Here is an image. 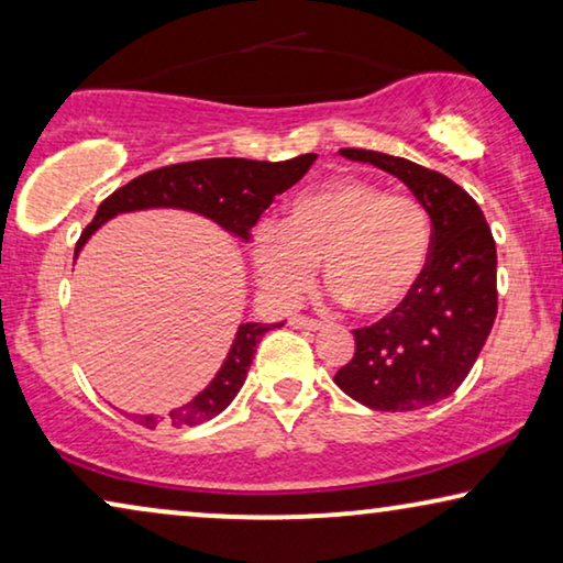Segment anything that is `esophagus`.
<instances>
[{"mask_svg": "<svg viewBox=\"0 0 563 563\" xmlns=\"http://www.w3.org/2000/svg\"><path fill=\"white\" fill-rule=\"evenodd\" d=\"M291 325L299 328V330H320L322 322L320 320H312V318H305V314H295V318L289 320Z\"/></svg>", "mask_w": 563, "mask_h": 563, "instance_id": "1", "label": "esophagus"}]
</instances>
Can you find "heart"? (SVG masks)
<instances>
[{
    "label": "heart",
    "mask_w": 563,
    "mask_h": 563,
    "mask_svg": "<svg viewBox=\"0 0 563 563\" xmlns=\"http://www.w3.org/2000/svg\"><path fill=\"white\" fill-rule=\"evenodd\" d=\"M430 218L418 199L366 179H330L289 205L284 222H261L251 256L261 284L295 305L318 276L364 318H384L415 295L430 258Z\"/></svg>",
    "instance_id": "1"
}]
</instances>
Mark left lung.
Returning <instances> with one entry per match:
<instances>
[{"label": "left lung", "mask_w": 563, "mask_h": 563, "mask_svg": "<svg viewBox=\"0 0 563 563\" xmlns=\"http://www.w3.org/2000/svg\"><path fill=\"white\" fill-rule=\"evenodd\" d=\"M407 184L433 222L430 258L415 295L368 328L335 384L382 412H410L453 395L472 372L497 318V249L479 205L449 176L412 161L341 148Z\"/></svg>", "instance_id": "left-lung-1"}]
</instances>
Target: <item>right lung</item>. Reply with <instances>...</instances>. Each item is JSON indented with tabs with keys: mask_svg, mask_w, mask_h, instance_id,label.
Here are the masks:
<instances>
[{
	"mask_svg": "<svg viewBox=\"0 0 563 563\" xmlns=\"http://www.w3.org/2000/svg\"><path fill=\"white\" fill-rule=\"evenodd\" d=\"M314 153L289 158V161H249V158H202L187 161V164H174L156 168L137 179L128 181L125 187L112 191L110 197L99 205L95 220L84 230L79 243H76L74 258L79 256L81 245L89 235L120 212L151 210V207H179L205 214L243 241L251 238V228L256 225L261 214L274 202L276 195L302 179L307 168L314 164ZM282 325V322H279ZM276 325H261V322H243L238 328L235 341L214 379L191 399V402L176 407L168 412V422L174 428L202 426L212 420L233 397L241 391L245 374L256 353V345L266 330ZM133 420L143 428H156L164 418L156 415H133Z\"/></svg>",
	"mask_w": 563,
	"mask_h": 563,
	"instance_id": "obj_1",
	"label": "right lung"
}]
</instances>
